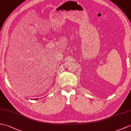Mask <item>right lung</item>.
Instances as JSON below:
<instances>
[{"instance_id":"obj_1","label":"right lung","mask_w":131,"mask_h":131,"mask_svg":"<svg viewBox=\"0 0 131 131\" xmlns=\"http://www.w3.org/2000/svg\"><path fill=\"white\" fill-rule=\"evenodd\" d=\"M35 100H36V99H35Z\"/></svg>"}]
</instances>
